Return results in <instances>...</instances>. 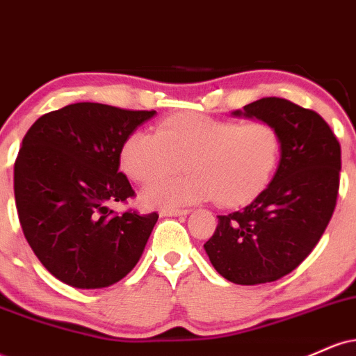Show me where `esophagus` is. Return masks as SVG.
Here are the masks:
<instances>
[{"label":"esophagus","mask_w":356,"mask_h":356,"mask_svg":"<svg viewBox=\"0 0 356 356\" xmlns=\"http://www.w3.org/2000/svg\"><path fill=\"white\" fill-rule=\"evenodd\" d=\"M189 214V209H162L161 211V216H169V218H172V216H187Z\"/></svg>","instance_id":"1"}]
</instances>
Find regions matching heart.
Masks as SVG:
<instances>
[{
    "label": "heart",
    "instance_id": "heart-1",
    "mask_svg": "<svg viewBox=\"0 0 356 356\" xmlns=\"http://www.w3.org/2000/svg\"><path fill=\"white\" fill-rule=\"evenodd\" d=\"M281 136L269 122L239 124L202 113H177L155 134L134 132L120 150V165L132 181L150 184L179 170L186 175L159 182L142 195L145 204L177 207L209 201L238 207L257 197L275 175Z\"/></svg>",
    "mask_w": 356,
    "mask_h": 356
}]
</instances>
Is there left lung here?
<instances>
[{"label": "left lung", "instance_id": "1", "mask_svg": "<svg viewBox=\"0 0 356 356\" xmlns=\"http://www.w3.org/2000/svg\"><path fill=\"white\" fill-rule=\"evenodd\" d=\"M232 115L276 127L280 165L249 206L218 216L204 249L216 271L231 283H271L300 266L328 226L340 187L341 149L316 112L289 100L266 97Z\"/></svg>", "mask_w": 356, "mask_h": 356}]
</instances>
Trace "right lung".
Returning a JSON list of instances; mask_svg holds the SVG:
<instances>
[{
  "label": "right lung",
  "instance_id": "add662e5",
  "mask_svg": "<svg viewBox=\"0 0 356 356\" xmlns=\"http://www.w3.org/2000/svg\"><path fill=\"white\" fill-rule=\"evenodd\" d=\"M154 115L80 102L44 113L24 136L15 162L19 224L40 263L65 284L107 288L140 259L159 214L108 206L136 194L118 172L120 150Z\"/></svg>",
  "mask_w": 356,
  "mask_h": 356
}]
</instances>
